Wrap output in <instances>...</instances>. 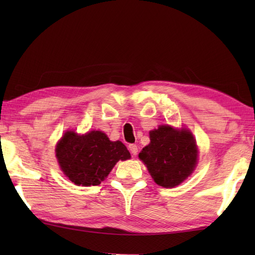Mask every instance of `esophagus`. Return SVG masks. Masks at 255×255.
Segmentation results:
<instances>
[{
  "instance_id": "34e87169",
  "label": "esophagus",
  "mask_w": 255,
  "mask_h": 255,
  "mask_svg": "<svg viewBox=\"0 0 255 255\" xmlns=\"http://www.w3.org/2000/svg\"><path fill=\"white\" fill-rule=\"evenodd\" d=\"M129 151H130V153L132 155H136L137 152H138V147L136 144H129Z\"/></svg>"
}]
</instances>
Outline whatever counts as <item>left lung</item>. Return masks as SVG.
I'll list each match as a JSON object with an SVG mask.
<instances>
[{
  "mask_svg": "<svg viewBox=\"0 0 255 255\" xmlns=\"http://www.w3.org/2000/svg\"><path fill=\"white\" fill-rule=\"evenodd\" d=\"M149 134L150 143L139 153V159L158 185L165 188L180 185L197 164L198 150L193 133L186 128L162 125Z\"/></svg>",
  "mask_w": 255,
  "mask_h": 255,
  "instance_id": "1",
  "label": "left lung"
}]
</instances>
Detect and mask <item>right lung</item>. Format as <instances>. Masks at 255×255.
Here are the masks:
<instances>
[{
	"mask_svg": "<svg viewBox=\"0 0 255 255\" xmlns=\"http://www.w3.org/2000/svg\"><path fill=\"white\" fill-rule=\"evenodd\" d=\"M56 156L63 174L75 185L95 186L119 160L130 159V153L122 141H111L100 130L84 134L68 130L56 145Z\"/></svg>",
	"mask_w": 255,
	"mask_h": 255,
	"instance_id": "add662e5",
	"label": "right lung"
}]
</instances>
